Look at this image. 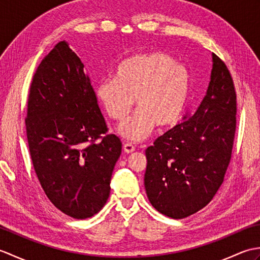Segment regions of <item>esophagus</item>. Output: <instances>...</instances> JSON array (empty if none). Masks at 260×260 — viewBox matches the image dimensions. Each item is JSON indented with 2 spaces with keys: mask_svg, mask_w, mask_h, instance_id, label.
Returning <instances> with one entry per match:
<instances>
[{
  "mask_svg": "<svg viewBox=\"0 0 260 260\" xmlns=\"http://www.w3.org/2000/svg\"><path fill=\"white\" fill-rule=\"evenodd\" d=\"M123 151L126 154H129V153H133L135 151V147L131 144V143H125L123 145Z\"/></svg>",
  "mask_w": 260,
  "mask_h": 260,
  "instance_id": "obj_1",
  "label": "esophagus"
}]
</instances>
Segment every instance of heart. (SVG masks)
<instances>
[{"instance_id": "obj_1", "label": "heart", "mask_w": 260, "mask_h": 260, "mask_svg": "<svg viewBox=\"0 0 260 260\" xmlns=\"http://www.w3.org/2000/svg\"><path fill=\"white\" fill-rule=\"evenodd\" d=\"M187 70L164 52L136 54L116 69L115 79H104L96 86V97L105 113L115 121H124L133 107L132 118L119 127L129 141H142L154 126H174L183 114L190 95Z\"/></svg>"}]
</instances>
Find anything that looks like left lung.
<instances>
[{
  "mask_svg": "<svg viewBox=\"0 0 260 260\" xmlns=\"http://www.w3.org/2000/svg\"><path fill=\"white\" fill-rule=\"evenodd\" d=\"M207 95L193 115L146 148L144 185L152 206L173 219L198 212L222 184L233 153L237 95L227 66L212 53Z\"/></svg>",
  "mask_w": 260,
  "mask_h": 260,
  "instance_id": "obj_1",
  "label": "left lung"
}]
</instances>
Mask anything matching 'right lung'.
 Instances as JSON below:
<instances>
[{
    "mask_svg": "<svg viewBox=\"0 0 260 260\" xmlns=\"http://www.w3.org/2000/svg\"><path fill=\"white\" fill-rule=\"evenodd\" d=\"M25 128L33 168L53 206L75 219L101 211L121 142L107 134L84 64L66 41L33 75Z\"/></svg>",
    "mask_w": 260,
    "mask_h": 260,
    "instance_id": "right-lung-1",
    "label": "right lung"
}]
</instances>
